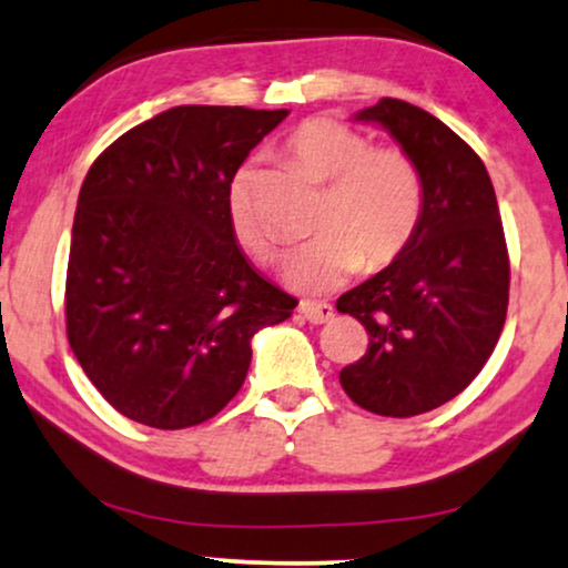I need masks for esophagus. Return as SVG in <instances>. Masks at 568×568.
<instances>
[{
	"label": "esophagus",
	"mask_w": 568,
	"mask_h": 568,
	"mask_svg": "<svg viewBox=\"0 0 568 568\" xmlns=\"http://www.w3.org/2000/svg\"><path fill=\"white\" fill-rule=\"evenodd\" d=\"M300 313H303L305 321L311 324H328L334 318V307L326 303H300Z\"/></svg>",
	"instance_id": "1"
}]
</instances>
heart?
Wrapping results in <instances>:
<instances>
[{
    "mask_svg": "<svg viewBox=\"0 0 568 568\" xmlns=\"http://www.w3.org/2000/svg\"><path fill=\"white\" fill-rule=\"evenodd\" d=\"M286 155L328 184L318 236L286 263V282L303 292H332L363 265L379 271L408 247L422 219L418 168L397 146H371L361 131L328 118H311L292 131ZM231 234L255 261L276 255V240L252 205V168L244 165L226 192Z\"/></svg>",
    "mask_w": 568,
    "mask_h": 568,
    "instance_id": "b5f03b06",
    "label": "heart"
}]
</instances>
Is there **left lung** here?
Here are the masks:
<instances>
[{"label": "left lung", "instance_id": "left-lung-1", "mask_svg": "<svg viewBox=\"0 0 568 568\" xmlns=\"http://www.w3.org/2000/svg\"><path fill=\"white\" fill-rule=\"evenodd\" d=\"M355 121L379 123L400 144L424 202L408 247L337 300L368 332L366 355L339 382L361 408L408 418L460 395L493 355L508 311V247L485 163L439 118L384 97Z\"/></svg>", "mask_w": 568, "mask_h": 568}]
</instances>
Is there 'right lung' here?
Returning a JSON list of instances; mask_svg holds the SVG:
<instances>
[{"mask_svg":"<svg viewBox=\"0 0 568 568\" xmlns=\"http://www.w3.org/2000/svg\"><path fill=\"white\" fill-rule=\"evenodd\" d=\"M286 115L181 104L89 168L70 236L68 342L131 422L213 418L244 384L252 337L297 307L252 268L226 215L231 179Z\"/></svg>","mask_w":568,"mask_h":568,"instance_id":"obj_1","label":"right lung"}]
</instances>
